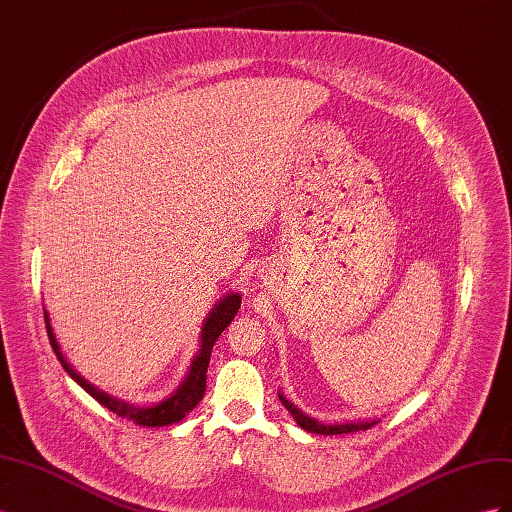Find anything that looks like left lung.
<instances>
[{"instance_id": "8db88e82", "label": "left lung", "mask_w": 512, "mask_h": 512, "mask_svg": "<svg viewBox=\"0 0 512 512\" xmlns=\"http://www.w3.org/2000/svg\"><path fill=\"white\" fill-rule=\"evenodd\" d=\"M280 401L284 404V408L292 414L297 425L309 433H320V436H337V433H352V431H361V429H369L371 425L376 423V418L371 421H356V423H320L316 418H312L309 414H305L303 410H299L297 406L288 401L282 393H280Z\"/></svg>"}]
</instances>
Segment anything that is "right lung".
Segmentation results:
<instances>
[{"instance_id":"right-lung-1","label":"right lung","mask_w":512,"mask_h":512,"mask_svg":"<svg viewBox=\"0 0 512 512\" xmlns=\"http://www.w3.org/2000/svg\"><path fill=\"white\" fill-rule=\"evenodd\" d=\"M239 307H241V294L239 292L224 294V297L211 307V312L207 314L203 327H200V348H198L196 356L190 363V371L185 374V378L181 380V384L177 386L173 393L164 397L162 401H158V404H151V406H134V404H130V401H123L119 397L108 395L102 389H98L96 384L87 382L79 374V371H76L68 363L64 352H61L59 342L55 337V331L51 327V316H49V312H46V309H44V322H46V333H49L51 346L57 354L59 363L64 365V369L68 371V376L76 384H81L83 389L96 401H100L104 408H108V410L123 416V418H128V421H134L136 425L164 427V425L179 423L181 418H185V414L192 412L198 406V401L203 399L205 386H207V367H209L213 344L218 342V337L222 335V331L232 322V318L237 316Z\"/></svg>"}]
</instances>
